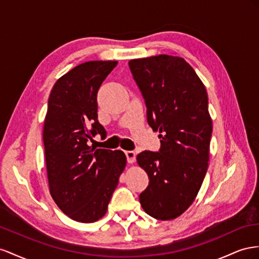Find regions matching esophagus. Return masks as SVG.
<instances>
[{"instance_id":"obj_1","label":"esophagus","mask_w":259,"mask_h":259,"mask_svg":"<svg viewBox=\"0 0 259 259\" xmlns=\"http://www.w3.org/2000/svg\"><path fill=\"white\" fill-rule=\"evenodd\" d=\"M124 154L129 164H132V162L136 161V153L134 151H125Z\"/></svg>"}]
</instances>
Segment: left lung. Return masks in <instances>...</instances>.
Here are the masks:
<instances>
[{"label":"left lung","mask_w":259,"mask_h":259,"mask_svg":"<svg viewBox=\"0 0 259 259\" xmlns=\"http://www.w3.org/2000/svg\"><path fill=\"white\" fill-rule=\"evenodd\" d=\"M129 67L145 101L147 122L160 134L158 152L137 156L150 179L140 203L153 218L171 220L194 202L208 168L212 122L207 92L179 56L138 58Z\"/></svg>","instance_id":"8db88e82"}]
</instances>
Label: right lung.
<instances>
[{
    "label": "right lung",
    "mask_w": 259,
    "mask_h": 259,
    "mask_svg": "<svg viewBox=\"0 0 259 259\" xmlns=\"http://www.w3.org/2000/svg\"><path fill=\"white\" fill-rule=\"evenodd\" d=\"M118 62L91 61L58 79L50 93L43 143L50 193L79 223L107 211L127 158L122 151L95 149L89 140L106 131L98 120V91Z\"/></svg>",
    "instance_id": "right-lung-1"
}]
</instances>
